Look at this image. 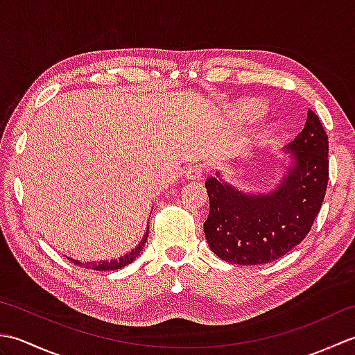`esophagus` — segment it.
<instances>
[{
  "label": "esophagus",
  "instance_id": "obj_1",
  "mask_svg": "<svg viewBox=\"0 0 355 355\" xmlns=\"http://www.w3.org/2000/svg\"><path fill=\"white\" fill-rule=\"evenodd\" d=\"M202 172H205V163L192 162L191 164L186 166L184 175L189 180H200L202 177Z\"/></svg>",
  "mask_w": 355,
  "mask_h": 355
}]
</instances>
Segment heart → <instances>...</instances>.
Returning a JSON list of instances; mask_svg holds the SVG:
<instances>
[{"instance_id":"obj_1","label":"heart","mask_w":355,"mask_h":355,"mask_svg":"<svg viewBox=\"0 0 355 355\" xmlns=\"http://www.w3.org/2000/svg\"><path fill=\"white\" fill-rule=\"evenodd\" d=\"M245 111H247L248 116H258L261 112V108H259V105L254 103V105H250V107H248Z\"/></svg>"}]
</instances>
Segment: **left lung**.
Here are the masks:
<instances>
[{
    "label": "left lung",
    "instance_id": "left-lung-1",
    "mask_svg": "<svg viewBox=\"0 0 355 355\" xmlns=\"http://www.w3.org/2000/svg\"><path fill=\"white\" fill-rule=\"evenodd\" d=\"M288 148L294 166L270 195H247L209 177V216L205 233L212 252L225 262L259 266L288 253L310 233L325 198L328 135L308 110L304 130Z\"/></svg>",
    "mask_w": 355,
    "mask_h": 355
}]
</instances>
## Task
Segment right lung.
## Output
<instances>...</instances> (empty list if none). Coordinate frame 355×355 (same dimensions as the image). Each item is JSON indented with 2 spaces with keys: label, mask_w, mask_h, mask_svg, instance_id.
I'll list each match as a JSON object with an SVG mask.
<instances>
[{
  "label": "right lung",
  "mask_w": 355,
  "mask_h": 355,
  "mask_svg": "<svg viewBox=\"0 0 355 355\" xmlns=\"http://www.w3.org/2000/svg\"><path fill=\"white\" fill-rule=\"evenodd\" d=\"M148 239V232L145 233V236H143V239L140 241V244L134 248V250H131L130 253L123 254L122 258L119 259H112V261H103V262H79L76 259H70L73 263H76V266L82 267V268H92V270H97V271H110V270H117V268H122L125 266H128V263H131L135 258H137L139 253L141 252L143 245H145Z\"/></svg>",
  "instance_id": "right-lung-1"
}]
</instances>
